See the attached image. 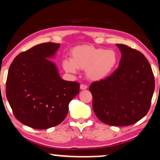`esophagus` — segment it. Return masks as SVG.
Returning <instances> with one entry per match:
<instances>
[{
  "label": "esophagus",
  "instance_id": "obj_1",
  "mask_svg": "<svg viewBox=\"0 0 160 160\" xmlns=\"http://www.w3.org/2000/svg\"><path fill=\"white\" fill-rule=\"evenodd\" d=\"M80 87V89H81V90H84V89H86V88H88V86L86 85H84V84H81Z\"/></svg>",
  "mask_w": 160,
  "mask_h": 160
}]
</instances>
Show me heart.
Instances as JSON below:
<instances>
[{
	"mask_svg": "<svg viewBox=\"0 0 160 160\" xmlns=\"http://www.w3.org/2000/svg\"><path fill=\"white\" fill-rule=\"evenodd\" d=\"M71 59L62 62L63 68L74 74L77 68L86 70V77L97 81L110 74L117 63L116 53L112 50L97 48L90 45L74 47L70 51Z\"/></svg>",
	"mask_w": 160,
	"mask_h": 160,
	"instance_id": "b5f03b06",
	"label": "heart"
}]
</instances>
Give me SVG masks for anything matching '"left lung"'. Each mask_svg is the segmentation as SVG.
I'll list each match as a JSON object with an SVG mask.
<instances>
[{"label": "left lung", "mask_w": 160, "mask_h": 160, "mask_svg": "<svg viewBox=\"0 0 160 160\" xmlns=\"http://www.w3.org/2000/svg\"><path fill=\"white\" fill-rule=\"evenodd\" d=\"M122 53L118 68L107 78L92 82V107L100 121L128 126L145 116L155 88L149 62L141 52L116 44Z\"/></svg>", "instance_id": "8db88e82"}]
</instances>
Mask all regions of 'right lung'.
Instances as JSON below:
<instances>
[{"label": "right lung", "instance_id": "obj_1", "mask_svg": "<svg viewBox=\"0 0 160 160\" xmlns=\"http://www.w3.org/2000/svg\"><path fill=\"white\" fill-rule=\"evenodd\" d=\"M60 45L40 44L19 53L10 65L6 95L15 117L30 128L44 130L60 124L68 104L80 92V84L66 81L48 60Z\"/></svg>", "mask_w": 160, "mask_h": 160}]
</instances>
